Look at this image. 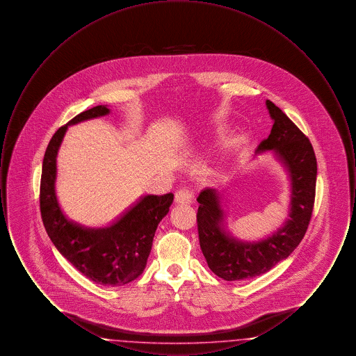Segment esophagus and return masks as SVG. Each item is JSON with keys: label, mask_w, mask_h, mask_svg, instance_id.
<instances>
[{"label": "esophagus", "mask_w": 356, "mask_h": 356, "mask_svg": "<svg viewBox=\"0 0 356 356\" xmlns=\"http://www.w3.org/2000/svg\"><path fill=\"white\" fill-rule=\"evenodd\" d=\"M175 203L177 205H189L193 203V195L188 189H180L175 195Z\"/></svg>", "instance_id": "34e87169"}]
</instances>
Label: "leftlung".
<instances>
[{
  "mask_svg": "<svg viewBox=\"0 0 356 356\" xmlns=\"http://www.w3.org/2000/svg\"><path fill=\"white\" fill-rule=\"evenodd\" d=\"M266 105L273 125L256 154L273 153L287 172L291 188L287 220L270 236L241 240L225 225L222 193L205 188L197 197V229L204 257L211 271L228 282L260 276L287 259L305 237L314 209L318 173L314 148L279 106L270 100Z\"/></svg>",
  "mask_w": 356,
  "mask_h": 356,
  "instance_id": "left-lung-1",
  "label": "left lung"
}]
</instances>
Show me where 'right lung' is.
<instances>
[{
    "label": "right lung",
    "instance_id": "1",
    "mask_svg": "<svg viewBox=\"0 0 356 356\" xmlns=\"http://www.w3.org/2000/svg\"><path fill=\"white\" fill-rule=\"evenodd\" d=\"M109 113L106 105H97L77 115L53 135L42 161L40 209L51 243L74 268L97 284L120 287L144 271L154 232L170 212L173 195H145L108 227L90 228L67 218L56 195L57 153L64 136L70 125Z\"/></svg>",
    "mask_w": 356,
    "mask_h": 356
}]
</instances>
